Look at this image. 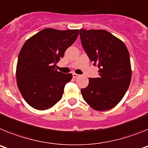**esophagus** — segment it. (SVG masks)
<instances>
[{
	"mask_svg": "<svg viewBox=\"0 0 148 148\" xmlns=\"http://www.w3.org/2000/svg\"><path fill=\"white\" fill-rule=\"evenodd\" d=\"M73 77L74 78H78V77H79V75L76 74V73H73Z\"/></svg>",
	"mask_w": 148,
	"mask_h": 148,
	"instance_id": "esophagus-1",
	"label": "esophagus"
}]
</instances>
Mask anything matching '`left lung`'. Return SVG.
Instances as JSON below:
<instances>
[{
	"instance_id": "left-lung-1",
	"label": "left lung",
	"mask_w": 148,
	"mask_h": 148,
	"mask_svg": "<svg viewBox=\"0 0 148 148\" xmlns=\"http://www.w3.org/2000/svg\"><path fill=\"white\" fill-rule=\"evenodd\" d=\"M82 44L90 61L99 68V78H89L82 89L83 99L95 110L116 107L131 81L130 54L122 40L104 29H80Z\"/></svg>"
}]
</instances>
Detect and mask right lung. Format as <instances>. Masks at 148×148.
<instances>
[{
	"label": "right lung",
	"mask_w": 148,
	"mask_h": 148,
	"mask_svg": "<svg viewBox=\"0 0 148 148\" xmlns=\"http://www.w3.org/2000/svg\"><path fill=\"white\" fill-rule=\"evenodd\" d=\"M78 29L47 28L24 43L18 56L17 84L24 100L39 110L51 108L62 98L64 86L73 78L56 69V64L75 42Z\"/></svg>",
	"instance_id": "1"
}]
</instances>
